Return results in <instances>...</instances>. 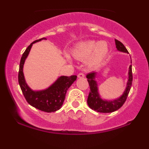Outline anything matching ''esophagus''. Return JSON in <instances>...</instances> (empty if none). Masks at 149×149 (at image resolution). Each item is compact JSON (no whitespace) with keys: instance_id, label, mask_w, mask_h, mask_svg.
I'll return each mask as SVG.
<instances>
[{"instance_id":"obj_1","label":"esophagus","mask_w":149,"mask_h":149,"mask_svg":"<svg viewBox=\"0 0 149 149\" xmlns=\"http://www.w3.org/2000/svg\"><path fill=\"white\" fill-rule=\"evenodd\" d=\"M77 77H78V78L82 79V78H84V77H85V74H84V73L81 72V73H79L78 75H77Z\"/></svg>"}]
</instances>
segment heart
<instances>
[{
  "mask_svg": "<svg viewBox=\"0 0 149 149\" xmlns=\"http://www.w3.org/2000/svg\"><path fill=\"white\" fill-rule=\"evenodd\" d=\"M109 53V46L105 41L97 42L95 40H86L79 42L72 50V55L79 60H86L89 68L97 67L104 60ZM69 59V57L67 56Z\"/></svg>",
  "mask_w": 149,
  "mask_h": 149,
  "instance_id": "obj_1",
  "label": "heart"
}]
</instances>
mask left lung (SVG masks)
<instances>
[{"instance_id":"obj_1","label":"left lung","mask_w":149,"mask_h":149,"mask_svg":"<svg viewBox=\"0 0 149 149\" xmlns=\"http://www.w3.org/2000/svg\"><path fill=\"white\" fill-rule=\"evenodd\" d=\"M115 40L116 48H117V51H119L120 52L129 54L127 49L125 48V47L123 45L122 42L116 39ZM130 59H131V57H130ZM97 72H91L90 73H88L86 76L89 87H90V92L89 93L88 98H87V104H88L90 109L96 112H99V113H108L117 111L123 106L126 99H127L130 89H131L132 79H133L132 72V65H130L129 70H128L127 81L125 90H124L123 94L115 99L107 100L104 99L101 97L99 93L98 83H97L96 79H95L97 78Z\"/></svg>"}]
</instances>
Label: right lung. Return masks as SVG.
Instances as JSON below:
<instances>
[{"label":"right lung","instance_id":"right-lung-1","mask_svg":"<svg viewBox=\"0 0 149 149\" xmlns=\"http://www.w3.org/2000/svg\"><path fill=\"white\" fill-rule=\"evenodd\" d=\"M47 40L46 38L34 40L28 47L22 55L19 64L18 81L22 93L30 105L40 111L52 113L61 109L64 103L66 93L71 85L77 80L76 75L71 77L60 76L47 88L41 90H33L26 83L24 74V66L34 43Z\"/></svg>","mask_w":149,"mask_h":149}]
</instances>
